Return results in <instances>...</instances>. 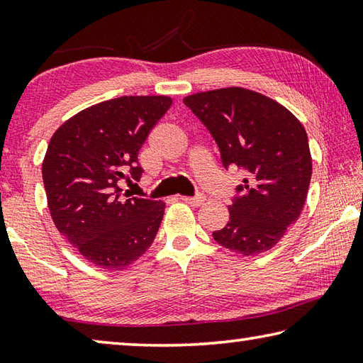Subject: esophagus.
I'll use <instances>...</instances> for the list:
<instances>
[{
    "label": "esophagus",
    "instance_id": "obj_1",
    "mask_svg": "<svg viewBox=\"0 0 363 363\" xmlns=\"http://www.w3.org/2000/svg\"><path fill=\"white\" fill-rule=\"evenodd\" d=\"M181 200L190 206H200L205 203L206 199L203 195H199V196H181Z\"/></svg>",
    "mask_w": 363,
    "mask_h": 363
}]
</instances>
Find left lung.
I'll use <instances>...</instances> for the list:
<instances>
[{
  "label": "left lung",
  "mask_w": 363,
  "mask_h": 363,
  "mask_svg": "<svg viewBox=\"0 0 363 363\" xmlns=\"http://www.w3.org/2000/svg\"><path fill=\"white\" fill-rule=\"evenodd\" d=\"M184 104L211 133L224 167L247 173L214 240L243 256L275 247L301 216L309 190L312 157L303 123L277 101L240 86L187 96Z\"/></svg>",
  "instance_id": "obj_1"
}]
</instances>
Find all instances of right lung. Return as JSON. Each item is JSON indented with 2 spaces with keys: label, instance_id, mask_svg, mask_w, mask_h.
<instances>
[{
  "label": "right lung",
  "instance_id": "obj_1",
  "mask_svg": "<svg viewBox=\"0 0 363 363\" xmlns=\"http://www.w3.org/2000/svg\"><path fill=\"white\" fill-rule=\"evenodd\" d=\"M171 104L168 96L104 101L73 115L49 140L41 168L49 213L97 267L125 269L155 240L164 203L125 199L118 182L140 179L138 153Z\"/></svg>",
  "mask_w": 363,
  "mask_h": 363
}]
</instances>
